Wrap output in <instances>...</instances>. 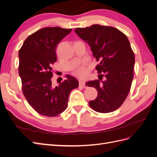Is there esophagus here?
<instances>
[{"label":"esophagus","instance_id":"obj_1","mask_svg":"<svg viewBox=\"0 0 157 157\" xmlns=\"http://www.w3.org/2000/svg\"><path fill=\"white\" fill-rule=\"evenodd\" d=\"M79 85H80V86H82V87L84 88H86V84H85V82L84 81V80H79Z\"/></svg>","mask_w":157,"mask_h":157}]
</instances>
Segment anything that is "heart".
I'll list each match as a JSON object with an SVG mask.
<instances>
[{"label": "heart", "instance_id": "1", "mask_svg": "<svg viewBox=\"0 0 157 157\" xmlns=\"http://www.w3.org/2000/svg\"><path fill=\"white\" fill-rule=\"evenodd\" d=\"M74 75L80 78H84L87 75V69L84 65L79 66L74 71Z\"/></svg>", "mask_w": 157, "mask_h": 157}]
</instances>
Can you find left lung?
I'll return each instance as SVG.
<instances>
[{
    "label": "left lung",
    "mask_w": 157,
    "mask_h": 157,
    "mask_svg": "<svg viewBox=\"0 0 157 157\" xmlns=\"http://www.w3.org/2000/svg\"><path fill=\"white\" fill-rule=\"evenodd\" d=\"M77 35L90 47L94 57L100 63L96 69L101 78L86 83L96 88L98 97L90 101L95 111L110 113L121 107L130 92L134 78L135 56L124 33L113 27L92 25L75 29Z\"/></svg>",
    "instance_id": "1"
}]
</instances>
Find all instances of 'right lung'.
I'll return each mask as SVG.
<instances>
[{"instance_id": "1", "label": "right lung", "mask_w": 157, "mask_h": 157, "mask_svg": "<svg viewBox=\"0 0 157 157\" xmlns=\"http://www.w3.org/2000/svg\"><path fill=\"white\" fill-rule=\"evenodd\" d=\"M71 29L45 27L28 36L19 51V75L28 103L42 115L56 117L67 106L70 92L78 81L67 75L58 86L52 84V66L57 61L56 48Z\"/></svg>"}]
</instances>
